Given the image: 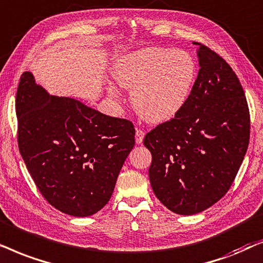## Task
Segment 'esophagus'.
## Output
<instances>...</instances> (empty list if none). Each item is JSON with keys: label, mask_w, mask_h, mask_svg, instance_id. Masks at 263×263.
<instances>
[{"label": "esophagus", "mask_w": 263, "mask_h": 263, "mask_svg": "<svg viewBox=\"0 0 263 263\" xmlns=\"http://www.w3.org/2000/svg\"><path fill=\"white\" fill-rule=\"evenodd\" d=\"M144 131H142V129H139V128H137L136 129V143H137V144H142V142H143V138H144Z\"/></svg>", "instance_id": "34e87169"}]
</instances>
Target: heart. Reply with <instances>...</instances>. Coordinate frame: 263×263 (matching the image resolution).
Segmentation results:
<instances>
[{
	"mask_svg": "<svg viewBox=\"0 0 263 263\" xmlns=\"http://www.w3.org/2000/svg\"><path fill=\"white\" fill-rule=\"evenodd\" d=\"M114 78L121 87L132 90V106L144 120L162 122L179 113L187 102L196 64L181 49L145 48L118 60ZM110 93L118 97L113 87Z\"/></svg>",
	"mask_w": 263,
	"mask_h": 263,
	"instance_id": "b5f03b06",
	"label": "heart"
}]
</instances>
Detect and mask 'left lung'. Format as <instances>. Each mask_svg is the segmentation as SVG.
Instances as JSON below:
<instances>
[{
    "label": "left lung",
    "mask_w": 263,
    "mask_h": 263,
    "mask_svg": "<svg viewBox=\"0 0 263 263\" xmlns=\"http://www.w3.org/2000/svg\"><path fill=\"white\" fill-rule=\"evenodd\" d=\"M198 45L199 71L187 102L171 120L148 132L154 194L176 214L212 207L229 191L250 139V113L231 66Z\"/></svg>",
    "instance_id": "obj_1"
}]
</instances>
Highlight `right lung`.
<instances>
[{
    "label": "right lung",
    "instance_id": "add662e5",
    "mask_svg": "<svg viewBox=\"0 0 263 263\" xmlns=\"http://www.w3.org/2000/svg\"><path fill=\"white\" fill-rule=\"evenodd\" d=\"M15 111L19 152L43 197L68 215L101 211L135 145L134 124L50 96L30 72L20 77Z\"/></svg>",
    "mask_w": 263,
    "mask_h": 263
}]
</instances>
